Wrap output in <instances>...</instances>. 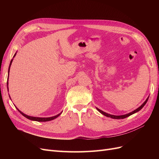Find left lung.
Instances as JSON below:
<instances>
[{
    "mask_svg": "<svg viewBox=\"0 0 159 159\" xmlns=\"http://www.w3.org/2000/svg\"><path fill=\"white\" fill-rule=\"evenodd\" d=\"M148 98H149V96H148V97L147 98V99L145 100V102H144V103L141 105L140 107H138L137 109H136L135 110H134V111H133L130 112V113H127V114H125V115H111V114H109V113H105V112L103 111L100 110L99 109H98V108H97V107H96V109H97V110L99 112H100L101 113L103 114V115H105V116H106V117H110V118L115 119H125V118H126V117H127L130 116V115H133V114H134V113H137V112L139 111H140V110H141V109L144 106H145V105L147 103V101H148Z\"/></svg>",
    "mask_w": 159,
    "mask_h": 159,
    "instance_id": "obj_1",
    "label": "left lung"
}]
</instances>
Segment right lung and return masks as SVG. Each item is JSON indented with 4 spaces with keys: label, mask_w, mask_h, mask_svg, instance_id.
<instances>
[{
    "label": "right lung",
    "mask_w": 159,
    "mask_h": 159,
    "mask_svg": "<svg viewBox=\"0 0 159 159\" xmlns=\"http://www.w3.org/2000/svg\"><path fill=\"white\" fill-rule=\"evenodd\" d=\"M16 53H17V52L15 53V54H14V56H13V58H14V57H15V56H16ZM12 61H13V59H12V60H11V63H10V65H9L8 71V80L9 72H10V68H11V64H12ZM8 82L7 81V88H8ZM16 109H17V110L18 111L20 112V113L23 115V116H25L26 118H27V119H30V120H32V121H38V122H46V121H52V120L54 119L57 118V117H58V116H60V115H61V112L60 113H59V114H57V115H55V116L50 117H32V116H29V115H27L25 114L24 113H22V112L21 111L19 110L17 107H16Z\"/></svg>",
    "instance_id": "add662e5"
}]
</instances>
